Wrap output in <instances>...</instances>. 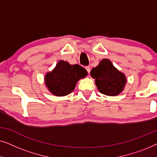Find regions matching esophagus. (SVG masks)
Segmentation results:
<instances>
[{
  "mask_svg": "<svg viewBox=\"0 0 157 157\" xmlns=\"http://www.w3.org/2000/svg\"><path fill=\"white\" fill-rule=\"evenodd\" d=\"M86 69L88 73L90 74V71H91V68H90V66H86Z\"/></svg>",
  "mask_w": 157,
  "mask_h": 157,
  "instance_id": "1",
  "label": "esophagus"
}]
</instances>
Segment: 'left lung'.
<instances>
[{"label":"left lung","mask_w":157,"mask_h":157,"mask_svg":"<svg viewBox=\"0 0 157 157\" xmlns=\"http://www.w3.org/2000/svg\"><path fill=\"white\" fill-rule=\"evenodd\" d=\"M91 77L100 93L109 96H118L124 91L127 82L126 75L117 69L108 59H104L91 69Z\"/></svg>","instance_id":"8db88e82"}]
</instances>
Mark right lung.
<instances>
[{
    "mask_svg": "<svg viewBox=\"0 0 157 157\" xmlns=\"http://www.w3.org/2000/svg\"><path fill=\"white\" fill-rule=\"evenodd\" d=\"M87 75V71L82 66L78 64L71 65L61 60L51 71L46 73L44 83L53 95L65 96L71 93L77 82Z\"/></svg>",
    "mask_w": 157,
    "mask_h": 157,
    "instance_id": "1",
    "label": "right lung"
}]
</instances>
